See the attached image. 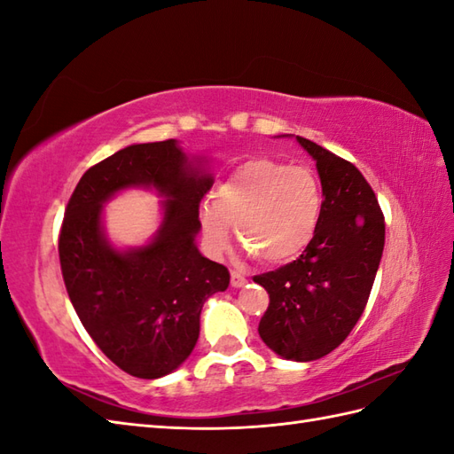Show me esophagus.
I'll use <instances>...</instances> for the list:
<instances>
[{
    "label": "esophagus",
    "mask_w": 454,
    "mask_h": 454,
    "mask_svg": "<svg viewBox=\"0 0 454 454\" xmlns=\"http://www.w3.org/2000/svg\"><path fill=\"white\" fill-rule=\"evenodd\" d=\"M230 283H232L234 288H239V286L246 285V277L239 271H232V273H230Z\"/></svg>",
    "instance_id": "obj_1"
}]
</instances>
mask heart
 <instances>
[{
	"instance_id": "obj_1",
	"label": "heart",
	"mask_w": 454,
	"mask_h": 454,
	"mask_svg": "<svg viewBox=\"0 0 454 454\" xmlns=\"http://www.w3.org/2000/svg\"><path fill=\"white\" fill-rule=\"evenodd\" d=\"M324 199L316 173L254 158L230 171L200 205L202 236L212 254L228 242L230 224L247 254L265 263H286L312 244L322 218Z\"/></svg>"
}]
</instances>
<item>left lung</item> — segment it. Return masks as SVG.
<instances>
[{"mask_svg": "<svg viewBox=\"0 0 454 454\" xmlns=\"http://www.w3.org/2000/svg\"><path fill=\"white\" fill-rule=\"evenodd\" d=\"M316 161L324 208L317 232L296 262L255 275L269 293L257 332L288 361H316L340 347L369 301L384 249V216L351 161L296 137Z\"/></svg>", "mask_w": 454, "mask_h": 454, "instance_id": "left-lung-1", "label": "left lung"}]
</instances>
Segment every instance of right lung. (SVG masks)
I'll return each instance as SVG.
<instances>
[{
    "mask_svg": "<svg viewBox=\"0 0 454 454\" xmlns=\"http://www.w3.org/2000/svg\"><path fill=\"white\" fill-rule=\"evenodd\" d=\"M202 161L176 140L132 144L85 171L66 207L58 254L67 296L99 349L138 379L187 359L202 304L230 285L228 269L195 246L200 199L215 183ZM130 186L156 188L164 218L152 243L117 250L104 236L102 205Z\"/></svg>",
    "mask_w": 454,
    "mask_h": 454,
    "instance_id": "1",
    "label": "right lung"
}]
</instances>
